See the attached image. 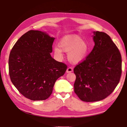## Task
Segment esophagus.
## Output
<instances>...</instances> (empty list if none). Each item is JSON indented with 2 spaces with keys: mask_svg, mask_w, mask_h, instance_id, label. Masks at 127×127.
<instances>
[{
  "mask_svg": "<svg viewBox=\"0 0 127 127\" xmlns=\"http://www.w3.org/2000/svg\"><path fill=\"white\" fill-rule=\"evenodd\" d=\"M67 72H71L73 71V68L71 67H68L67 69Z\"/></svg>",
  "mask_w": 127,
  "mask_h": 127,
  "instance_id": "obj_1",
  "label": "esophagus"
}]
</instances>
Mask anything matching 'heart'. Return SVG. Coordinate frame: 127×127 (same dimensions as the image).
Segmentation results:
<instances>
[{"instance_id":"1","label":"heart","mask_w":127,"mask_h":127,"mask_svg":"<svg viewBox=\"0 0 127 127\" xmlns=\"http://www.w3.org/2000/svg\"><path fill=\"white\" fill-rule=\"evenodd\" d=\"M59 46H55V55L61 59L63 51L68 53V59L72 63H78L83 61L87 56L89 47L86 42L79 37L71 36H64L59 42Z\"/></svg>"}]
</instances>
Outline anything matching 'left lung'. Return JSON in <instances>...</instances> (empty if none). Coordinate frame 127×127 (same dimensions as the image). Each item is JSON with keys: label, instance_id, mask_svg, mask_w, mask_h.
Listing matches in <instances>:
<instances>
[{"label": "left lung", "instance_id": "1", "mask_svg": "<svg viewBox=\"0 0 127 127\" xmlns=\"http://www.w3.org/2000/svg\"><path fill=\"white\" fill-rule=\"evenodd\" d=\"M94 33L93 50L74 69V92L87 102L101 101L109 96L120 82L122 73L121 55L116 45L106 33Z\"/></svg>", "mask_w": 127, "mask_h": 127}]
</instances>
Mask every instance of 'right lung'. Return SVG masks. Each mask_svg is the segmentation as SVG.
Listing matches in <instances>:
<instances>
[{
	"label": "right lung",
	"mask_w": 127,
	"mask_h": 127,
	"mask_svg": "<svg viewBox=\"0 0 127 127\" xmlns=\"http://www.w3.org/2000/svg\"><path fill=\"white\" fill-rule=\"evenodd\" d=\"M54 40L45 33L30 30L17 40L10 52L11 81L21 94L31 100L49 98L56 81L67 70L66 64L50 55Z\"/></svg>",
	"instance_id": "add662e5"
}]
</instances>
